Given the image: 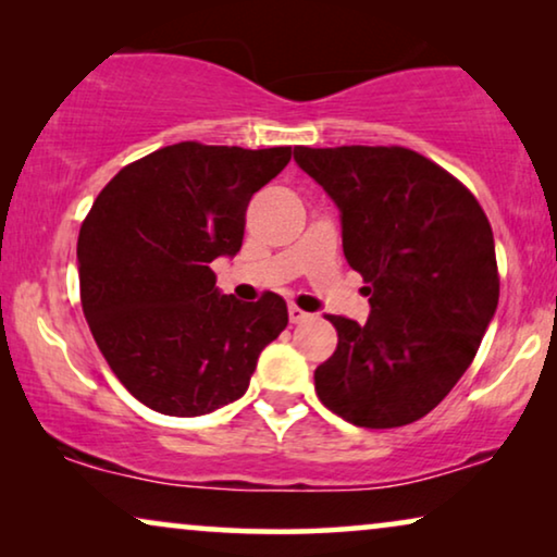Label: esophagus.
Instances as JSON below:
<instances>
[{"label": "esophagus", "instance_id": "34e87169", "mask_svg": "<svg viewBox=\"0 0 557 557\" xmlns=\"http://www.w3.org/2000/svg\"><path fill=\"white\" fill-rule=\"evenodd\" d=\"M309 317H311V314H307V311L296 307V304H288V319H292V324H301V322H307Z\"/></svg>", "mask_w": 557, "mask_h": 557}]
</instances>
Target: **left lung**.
I'll return each mask as SVG.
<instances>
[{"mask_svg": "<svg viewBox=\"0 0 557 557\" xmlns=\"http://www.w3.org/2000/svg\"><path fill=\"white\" fill-rule=\"evenodd\" d=\"M339 208L342 248L370 317L326 314L337 349L314 370L319 400L362 429L431 413L474 360L499 301L494 235L476 197L403 147L294 149Z\"/></svg>", "mask_w": 557, "mask_h": 557, "instance_id": "left-lung-1", "label": "left lung"}]
</instances>
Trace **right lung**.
<instances>
[{
	"label": "right lung",
	"mask_w": 557,
	"mask_h": 557,
	"mask_svg": "<svg viewBox=\"0 0 557 557\" xmlns=\"http://www.w3.org/2000/svg\"><path fill=\"white\" fill-rule=\"evenodd\" d=\"M288 159L292 147L172 144L124 166L83 220V314L113 375L157 413L193 418L238 400L286 330L278 294H220L210 263L238 253L250 197Z\"/></svg>",
	"instance_id": "obj_1"
}]
</instances>
